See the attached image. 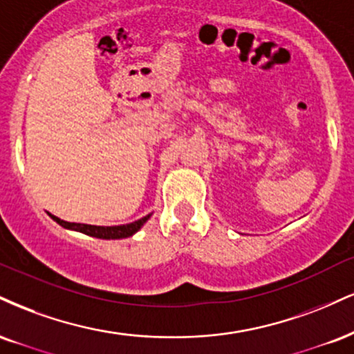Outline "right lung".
I'll return each mask as SVG.
<instances>
[{
    "instance_id": "obj_1",
    "label": "right lung",
    "mask_w": 354,
    "mask_h": 354,
    "mask_svg": "<svg viewBox=\"0 0 354 354\" xmlns=\"http://www.w3.org/2000/svg\"><path fill=\"white\" fill-rule=\"evenodd\" d=\"M55 223L61 224L62 227L66 229H74V231L84 232L87 236L92 237H99V239H123V237H130L138 231L142 225L150 219L151 214L145 216V218L135 221V223L130 224H123V225H91V224H77V223H67V221H62L55 216L49 214Z\"/></svg>"
}]
</instances>
